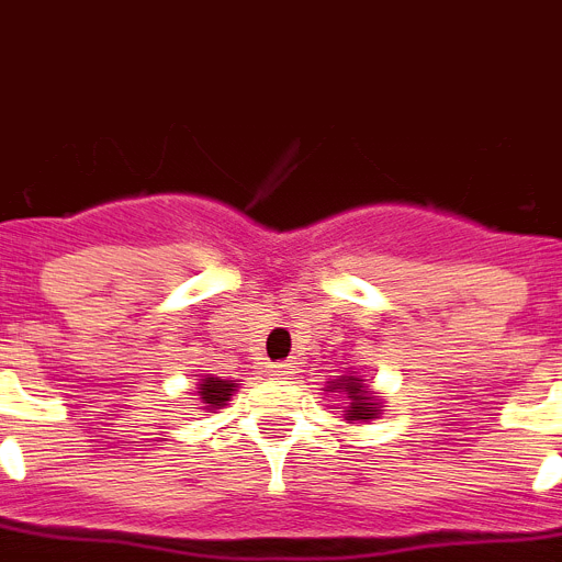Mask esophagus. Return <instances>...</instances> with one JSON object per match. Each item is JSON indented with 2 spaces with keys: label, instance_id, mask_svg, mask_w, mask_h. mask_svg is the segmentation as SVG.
<instances>
[{
  "label": "esophagus",
  "instance_id": "1",
  "mask_svg": "<svg viewBox=\"0 0 562 562\" xmlns=\"http://www.w3.org/2000/svg\"><path fill=\"white\" fill-rule=\"evenodd\" d=\"M268 373L271 375H280V379H285V375L294 373V368L288 362H277V364H268Z\"/></svg>",
  "mask_w": 562,
  "mask_h": 562
}]
</instances>
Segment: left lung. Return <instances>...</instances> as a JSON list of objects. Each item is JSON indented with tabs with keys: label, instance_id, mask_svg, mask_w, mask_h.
<instances>
[{
	"label": "left lung",
	"instance_id": "1",
	"mask_svg": "<svg viewBox=\"0 0 562 562\" xmlns=\"http://www.w3.org/2000/svg\"><path fill=\"white\" fill-rule=\"evenodd\" d=\"M322 390L334 396V404H330V407L339 409L341 416H345V422L356 424V427L379 418L382 416V409L387 407L384 398L370 387L368 379H362V375H356V373L336 375V379L325 382V387Z\"/></svg>",
	"mask_w": 562,
	"mask_h": 562
}]
</instances>
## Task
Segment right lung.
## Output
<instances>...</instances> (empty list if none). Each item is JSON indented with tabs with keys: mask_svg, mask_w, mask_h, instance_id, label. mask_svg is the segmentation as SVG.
<instances>
[{
	"mask_svg": "<svg viewBox=\"0 0 562 562\" xmlns=\"http://www.w3.org/2000/svg\"><path fill=\"white\" fill-rule=\"evenodd\" d=\"M234 390H237V382L234 379H223V375H203L198 382V398L206 413H214V409L226 407L232 402Z\"/></svg>",
	"mask_w": 562,
	"mask_h": 562,
	"instance_id": "obj_1",
	"label": "right lung"
}]
</instances>
